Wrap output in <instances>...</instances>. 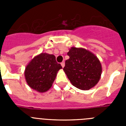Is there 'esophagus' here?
Listing matches in <instances>:
<instances>
[{"label":"esophagus","mask_w":126,"mask_h":126,"mask_svg":"<svg viewBox=\"0 0 126 126\" xmlns=\"http://www.w3.org/2000/svg\"><path fill=\"white\" fill-rule=\"evenodd\" d=\"M61 65H62V67H64L65 66V62H61Z\"/></svg>","instance_id":"1"}]
</instances>
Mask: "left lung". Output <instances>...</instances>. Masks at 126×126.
Here are the masks:
<instances>
[{
    "label": "left lung",
    "instance_id": "1",
    "mask_svg": "<svg viewBox=\"0 0 126 126\" xmlns=\"http://www.w3.org/2000/svg\"><path fill=\"white\" fill-rule=\"evenodd\" d=\"M64 73L77 88L88 90L96 86L101 78L102 64L97 57L83 48L71 47L67 53Z\"/></svg>",
    "mask_w": 126,
    "mask_h": 126
}]
</instances>
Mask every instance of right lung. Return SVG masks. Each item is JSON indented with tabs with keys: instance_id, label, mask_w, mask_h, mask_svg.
<instances>
[{
	"instance_id": "right-lung-1",
	"label": "right lung",
	"mask_w": 126,
	"mask_h": 126,
	"mask_svg": "<svg viewBox=\"0 0 126 126\" xmlns=\"http://www.w3.org/2000/svg\"><path fill=\"white\" fill-rule=\"evenodd\" d=\"M62 67L55 55L41 53L31 60L24 71V77L31 88L44 93L52 87L58 71Z\"/></svg>"
}]
</instances>
